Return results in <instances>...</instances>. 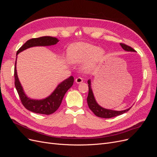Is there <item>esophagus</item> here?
I'll return each mask as SVG.
<instances>
[{"label":"esophagus","mask_w":157,"mask_h":157,"mask_svg":"<svg viewBox=\"0 0 157 157\" xmlns=\"http://www.w3.org/2000/svg\"><path fill=\"white\" fill-rule=\"evenodd\" d=\"M75 82H77V84H80V83H82L83 82V78L81 77H78L75 79Z\"/></svg>","instance_id":"obj_1"}]
</instances>
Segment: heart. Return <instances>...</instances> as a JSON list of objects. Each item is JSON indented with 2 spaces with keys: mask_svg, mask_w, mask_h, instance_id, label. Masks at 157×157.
Instances as JSON below:
<instances>
[{
  "mask_svg": "<svg viewBox=\"0 0 157 157\" xmlns=\"http://www.w3.org/2000/svg\"><path fill=\"white\" fill-rule=\"evenodd\" d=\"M104 54V51L97 46L83 42L71 46L69 52V58L73 63H82L90 59L84 65V69L91 68L103 58Z\"/></svg>",
  "mask_w": 157,
  "mask_h": 157,
  "instance_id": "b5f03b06",
  "label": "heart"
}]
</instances>
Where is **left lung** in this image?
Returning <instances> with one entry per match:
<instances>
[{"mask_svg": "<svg viewBox=\"0 0 157 157\" xmlns=\"http://www.w3.org/2000/svg\"><path fill=\"white\" fill-rule=\"evenodd\" d=\"M120 44L122 46V48L124 50L130 51V52H135V50L133 49L132 47L128 46L124 43H120ZM88 89H89L88 95V98H87L88 105L89 108L90 109V110H91L97 117L104 118H109L115 117H117L118 115H122V114L124 113H126L131 109V107H130V108H128L124 111H117L110 110V109H104V108L101 107V106H99L96 103V99H95V98H94L92 90L91 89V86H90V80H88Z\"/></svg>", "mask_w": 157, "mask_h": 157, "instance_id": "1", "label": "left lung"}]
</instances>
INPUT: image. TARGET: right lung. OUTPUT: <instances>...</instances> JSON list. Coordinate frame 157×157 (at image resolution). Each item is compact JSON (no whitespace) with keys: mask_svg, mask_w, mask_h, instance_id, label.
<instances>
[{"mask_svg":"<svg viewBox=\"0 0 157 157\" xmlns=\"http://www.w3.org/2000/svg\"><path fill=\"white\" fill-rule=\"evenodd\" d=\"M59 40L54 37L52 36H42L39 38H34L27 40L21 48L17 51L16 55L20 52L30 47L36 46H50L54 45L58 43ZM16 61L14 67V84L17 90L19 96L23 105L27 110L35 113L43 114V115H51L58 110L59 107L62 99L67 90L73 86L74 82V77H71L61 83L54 90L50 96L47 98L41 99V100H34L28 98L23 92L22 86L19 81L16 71Z\"/></svg>","mask_w":157,"mask_h":157,"instance_id":"obj_1","label":"right lung"}]
</instances>
